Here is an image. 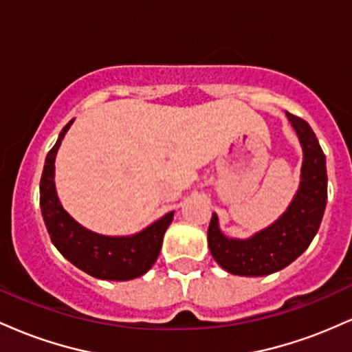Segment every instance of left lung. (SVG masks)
I'll return each instance as SVG.
<instances>
[{
	"label": "left lung",
	"instance_id": "8db88e82",
	"mask_svg": "<svg viewBox=\"0 0 352 352\" xmlns=\"http://www.w3.org/2000/svg\"><path fill=\"white\" fill-rule=\"evenodd\" d=\"M286 116L302 145L301 185L288 210L272 227L248 240L225 236L218 228L215 213L210 220V253L221 268L232 274L263 276L280 272L308 248L324 215L328 200L326 155L309 124L289 112Z\"/></svg>",
	"mask_w": 352,
	"mask_h": 352
}]
</instances>
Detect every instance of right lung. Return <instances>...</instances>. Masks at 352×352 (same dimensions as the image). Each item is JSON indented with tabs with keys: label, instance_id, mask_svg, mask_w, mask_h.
Listing matches in <instances>:
<instances>
[{
	"label": "right lung",
	"instance_id": "add662e5",
	"mask_svg": "<svg viewBox=\"0 0 352 352\" xmlns=\"http://www.w3.org/2000/svg\"><path fill=\"white\" fill-rule=\"evenodd\" d=\"M72 120L64 125L58 142L47 152L39 184V205L51 241L66 260L99 280L127 281L142 276L159 256L164 233L172 223L173 212L132 236L98 235L72 220L59 204L54 187L56 153Z\"/></svg>",
	"mask_w": 352,
	"mask_h": 352
}]
</instances>
